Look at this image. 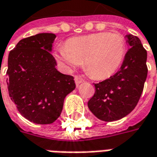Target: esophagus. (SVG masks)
<instances>
[{"mask_svg":"<svg viewBox=\"0 0 157 157\" xmlns=\"http://www.w3.org/2000/svg\"><path fill=\"white\" fill-rule=\"evenodd\" d=\"M84 82V80L81 77V76H79V75H75V85L76 86H78L82 82Z\"/></svg>","mask_w":157,"mask_h":157,"instance_id":"esophagus-1","label":"esophagus"}]
</instances>
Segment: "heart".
<instances>
[{
    "mask_svg": "<svg viewBox=\"0 0 157 157\" xmlns=\"http://www.w3.org/2000/svg\"><path fill=\"white\" fill-rule=\"evenodd\" d=\"M126 41L116 33L101 32L74 37L59 46L55 52L56 60L71 71L82 65L92 78L97 80L111 76L124 58Z\"/></svg>",
    "mask_w": 157,
    "mask_h": 157,
    "instance_id": "1",
    "label": "heart"
}]
</instances>
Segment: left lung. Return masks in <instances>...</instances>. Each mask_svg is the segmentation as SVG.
Wrapping results in <instances>:
<instances>
[{
  "instance_id": "left-lung-1",
  "label": "left lung",
  "mask_w": 157,
  "mask_h": 157,
  "mask_svg": "<svg viewBox=\"0 0 157 157\" xmlns=\"http://www.w3.org/2000/svg\"><path fill=\"white\" fill-rule=\"evenodd\" d=\"M129 48L120 70L103 82L95 84V93L88 101L89 109L106 122L121 119L137 105L147 77V52L138 37L127 34Z\"/></svg>"
}]
</instances>
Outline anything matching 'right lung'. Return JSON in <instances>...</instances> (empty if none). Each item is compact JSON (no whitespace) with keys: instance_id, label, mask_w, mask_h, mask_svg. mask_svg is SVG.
<instances>
[{"instance_id":"right-lung-1","label":"right lung","mask_w":157,"mask_h":157,"mask_svg":"<svg viewBox=\"0 0 157 157\" xmlns=\"http://www.w3.org/2000/svg\"><path fill=\"white\" fill-rule=\"evenodd\" d=\"M56 36L43 33L17 43L8 55L9 96L30 122L52 124L62 112L65 97L75 88L74 77L56 69L51 55Z\"/></svg>"}]
</instances>
